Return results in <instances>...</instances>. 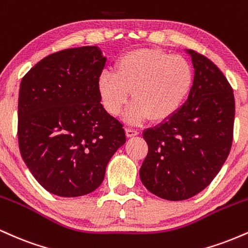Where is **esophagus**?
Listing matches in <instances>:
<instances>
[{"label": "esophagus", "instance_id": "esophagus-1", "mask_svg": "<svg viewBox=\"0 0 248 248\" xmlns=\"http://www.w3.org/2000/svg\"><path fill=\"white\" fill-rule=\"evenodd\" d=\"M126 135L128 136V138H132V136H136V135H139V130L134 129V128L127 127L126 128Z\"/></svg>", "mask_w": 248, "mask_h": 248}]
</instances>
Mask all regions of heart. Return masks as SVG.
Segmentation results:
<instances>
[{"mask_svg": "<svg viewBox=\"0 0 248 248\" xmlns=\"http://www.w3.org/2000/svg\"><path fill=\"white\" fill-rule=\"evenodd\" d=\"M192 85L193 70L186 58L142 47L124 53L115 62V71H102L98 92L110 115L120 114L132 94L127 121L138 124L150 118L162 122L181 109Z\"/></svg>", "mask_w": 248, "mask_h": 248, "instance_id": "heart-1", "label": "heart"}]
</instances>
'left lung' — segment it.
Returning <instances> with one entry per match:
<instances>
[{"mask_svg": "<svg viewBox=\"0 0 248 248\" xmlns=\"http://www.w3.org/2000/svg\"><path fill=\"white\" fill-rule=\"evenodd\" d=\"M195 69L187 100L172 118L148 128V154L140 169L143 186L168 201H184L217 176L233 141L235 102L220 70L205 56L187 50Z\"/></svg>", "mask_w": 248, "mask_h": 248, "instance_id": "left-lung-1", "label": "left lung"}]
</instances>
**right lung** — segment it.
Listing matches in <instances>:
<instances>
[{
  "label": "right lung",
  "mask_w": 248,
  "mask_h": 248,
  "mask_svg": "<svg viewBox=\"0 0 248 248\" xmlns=\"http://www.w3.org/2000/svg\"><path fill=\"white\" fill-rule=\"evenodd\" d=\"M106 62L96 46L43 58L23 77L18 95V146L45 190L79 197L102 183L126 142L124 126L100 104L98 79Z\"/></svg>",
  "instance_id": "add662e5"
}]
</instances>
